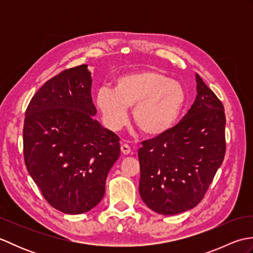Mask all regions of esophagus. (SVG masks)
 Returning <instances> with one entry per match:
<instances>
[{"mask_svg":"<svg viewBox=\"0 0 253 253\" xmlns=\"http://www.w3.org/2000/svg\"><path fill=\"white\" fill-rule=\"evenodd\" d=\"M121 150H122V153L123 154H125V155H127V154H129L130 152H131V149H130V147L128 146V144H126V143H124V144H122V147H121Z\"/></svg>","mask_w":253,"mask_h":253,"instance_id":"obj_1","label":"esophagus"}]
</instances>
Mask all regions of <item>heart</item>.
<instances>
[{
	"label": "heart",
	"instance_id": "heart-1",
	"mask_svg": "<svg viewBox=\"0 0 253 253\" xmlns=\"http://www.w3.org/2000/svg\"><path fill=\"white\" fill-rule=\"evenodd\" d=\"M94 104L105 125L117 130L127 121L132 107V121L147 137L161 136L174 127L187 104L182 84L157 71H141L118 77L114 88L96 90Z\"/></svg>",
	"mask_w": 253,
	"mask_h": 253
}]
</instances>
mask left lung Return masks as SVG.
<instances>
[{"instance_id": "obj_1", "label": "left lung", "mask_w": 253, "mask_h": 253, "mask_svg": "<svg viewBox=\"0 0 253 253\" xmlns=\"http://www.w3.org/2000/svg\"><path fill=\"white\" fill-rule=\"evenodd\" d=\"M197 98L171 129L142 141L139 192L159 214L174 215L200 202L226 151L224 106L196 75Z\"/></svg>"}]
</instances>
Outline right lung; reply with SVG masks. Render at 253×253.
I'll return each mask as SVG.
<instances>
[{
  "instance_id": "add662e5",
  "label": "right lung",
  "mask_w": 253,
  "mask_h": 253,
  "mask_svg": "<svg viewBox=\"0 0 253 253\" xmlns=\"http://www.w3.org/2000/svg\"><path fill=\"white\" fill-rule=\"evenodd\" d=\"M88 65L61 72L32 96L23 130L27 170L51 207L90 211L121 153L120 138L94 120Z\"/></svg>"
}]
</instances>
